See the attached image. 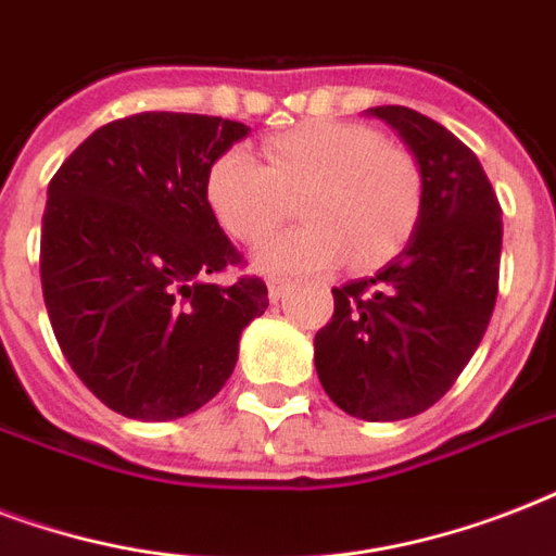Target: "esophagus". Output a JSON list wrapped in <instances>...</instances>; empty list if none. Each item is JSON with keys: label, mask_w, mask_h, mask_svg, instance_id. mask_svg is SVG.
Returning a JSON list of instances; mask_svg holds the SVG:
<instances>
[{"label": "esophagus", "mask_w": 556, "mask_h": 556, "mask_svg": "<svg viewBox=\"0 0 556 556\" xmlns=\"http://www.w3.org/2000/svg\"><path fill=\"white\" fill-rule=\"evenodd\" d=\"M286 291H288V279H282V277L268 279V296L274 300V303H277V300H282V296H286Z\"/></svg>", "instance_id": "obj_1"}]
</instances>
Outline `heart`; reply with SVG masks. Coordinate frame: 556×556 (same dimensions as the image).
<instances>
[{
	"instance_id": "1",
	"label": "heart",
	"mask_w": 556,
	"mask_h": 556,
	"mask_svg": "<svg viewBox=\"0 0 556 556\" xmlns=\"http://www.w3.org/2000/svg\"><path fill=\"white\" fill-rule=\"evenodd\" d=\"M204 199L230 239L260 244L296 201L305 225L274 236L256 253L262 270L326 268L340 256L357 270L395 260L424 210V173L413 152L383 141L375 126L308 121L251 152H222L204 178Z\"/></svg>"
}]
</instances>
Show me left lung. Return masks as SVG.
Instances as JSON below:
<instances>
[{"instance_id": "8db88e82", "label": "left lung", "mask_w": 556, "mask_h": 556, "mask_svg": "<svg viewBox=\"0 0 556 556\" xmlns=\"http://www.w3.org/2000/svg\"><path fill=\"white\" fill-rule=\"evenodd\" d=\"M421 164L424 210L404 251L375 277L331 288L314 338L326 395L364 421L430 409L473 357L500 291L502 207L470 147L406 106H375Z\"/></svg>"}]
</instances>
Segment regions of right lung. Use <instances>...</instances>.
<instances>
[{"instance_id": "obj_1", "label": "right lung", "mask_w": 556, "mask_h": 556, "mask_svg": "<svg viewBox=\"0 0 556 556\" xmlns=\"http://www.w3.org/2000/svg\"><path fill=\"white\" fill-rule=\"evenodd\" d=\"M251 132L239 121L141 112L91 132L48 185L39 277L77 378L115 413L173 421L225 387L239 334L268 308L204 199L210 164Z\"/></svg>"}]
</instances>
